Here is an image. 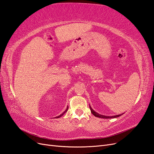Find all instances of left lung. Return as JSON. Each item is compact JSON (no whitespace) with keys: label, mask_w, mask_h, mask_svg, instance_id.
Listing matches in <instances>:
<instances>
[{"label":"left lung","mask_w":154,"mask_h":154,"mask_svg":"<svg viewBox=\"0 0 154 154\" xmlns=\"http://www.w3.org/2000/svg\"><path fill=\"white\" fill-rule=\"evenodd\" d=\"M90 111H91V112L92 113L93 115H94V116H96V117H98V118H114L119 117V116H120L121 115H122V114H121V115H116V116H107L101 115H100V114H98V113L96 112V111H94V110L92 109V107H90Z\"/></svg>","instance_id":"1"}]
</instances>
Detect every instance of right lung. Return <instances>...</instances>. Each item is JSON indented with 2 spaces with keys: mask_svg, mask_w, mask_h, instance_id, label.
<instances>
[{
  "mask_svg": "<svg viewBox=\"0 0 154 154\" xmlns=\"http://www.w3.org/2000/svg\"><path fill=\"white\" fill-rule=\"evenodd\" d=\"M68 107H67L66 110V111H64V112H63L62 114H61V115H60V116H57V117H56V118H60V117H61L62 116H63V115H64V114H65V113H66V112L67 111H68Z\"/></svg>",
  "mask_w": 154,
  "mask_h": 154,
  "instance_id": "obj_1",
  "label": "right lung"
}]
</instances>
